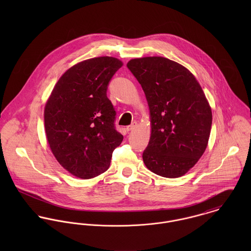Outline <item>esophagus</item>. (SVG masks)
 I'll list each match as a JSON object with an SVG mask.
<instances>
[{
  "instance_id": "obj_1",
  "label": "esophagus",
  "mask_w": 251,
  "mask_h": 251,
  "mask_svg": "<svg viewBox=\"0 0 251 251\" xmlns=\"http://www.w3.org/2000/svg\"><path fill=\"white\" fill-rule=\"evenodd\" d=\"M136 126H137V123L136 122H134V123H132L130 126H126V130L127 131H130V130H133L135 127H136Z\"/></svg>"
}]
</instances>
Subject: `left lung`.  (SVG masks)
Wrapping results in <instances>:
<instances>
[{
	"mask_svg": "<svg viewBox=\"0 0 251 251\" xmlns=\"http://www.w3.org/2000/svg\"><path fill=\"white\" fill-rule=\"evenodd\" d=\"M126 67L140 83L151 113L144 163L158 176L179 178L208 145L213 117L205 94L191 72L169 59H133Z\"/></svg>",
	"mask_w": 251,
	"mask_h": 251,
	"instance_id": "1",
	"label": "left lung"
}]
</instances>
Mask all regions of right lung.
Segmentation results:
<instances>
[{"mask_svg": "<svg viewBox=\"0 0 251 251\" xmlns=\"http://www.w3.org/2000/svg\"><path fill=\"white\" fill-rule=\"evenodd\" d=\"M122 66L112 57L83 61L63 74L46 102L48 143L59 163L75 177L92 179L105 172L124 139L107 98L109 82Z\"/></svg>", "mask_w": 251, "mask_h": 251, "instance_id": "add662e5", "label": "right lung"}]
</instances>
